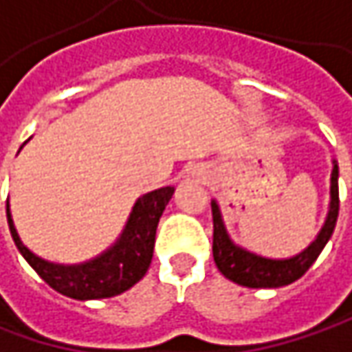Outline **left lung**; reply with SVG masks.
<instances>
[{"label":"left lung","mask_w":352,"mask_h":352,"mask_svg":"<svg viewBox=\"0 0 352 352\" xmlns=\"http://www.w3.org/2000/svg\"><path fill=\"white\" fill-rule=\"evenodd\" d=\"M331 164H333V170H331L329 210H327L325 221L307 248L291 257L273 259V257L250 252L248 248L236 243L226 228L220 204L218 200H212V216H214L212 252H214V261L226 279L243 287H252V289H261V287L277 289V287L297 281L315 263V259L319 257L327 241L333 236L337 216H339V166L335 158L331 160Z\"/></svg>","instance_id":"1"}]
</instances>
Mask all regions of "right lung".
I'll return each instance as SVG.
<instances>
[{
    "instance_id": "obj_1",
    "label": "right lung",
    "mask_w": 352,
    "mask_h": 352,
    "mask_svg": "<svg viewBox=\"0 0 352 352\" xmlns=\"http://www.w3.org/2000/svg\"><path fill=\"white\" fill-rule=\"evenodd\" d=\"M172 194L174 186L142 194L132 206L129 220L115 241L104 252L80 263H55L33 254L15 230L8 200L9 232L19 254L39 273L45 283H49V287L77 301L107 299L131 289L148 272L156 228Z\"/></svg>"
}]
</instances>
